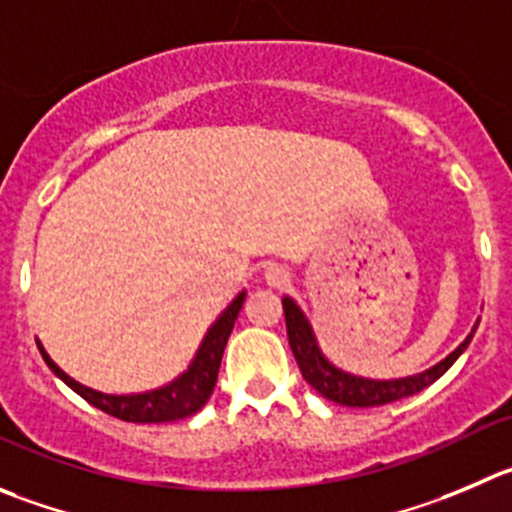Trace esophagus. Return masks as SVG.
<instances>
[{
    "label": "esophagus",
    "mask_w": 512,
    "mask_h": 512,
    "mask_svg": "<svg viewBox=\"0 0 512 512\" xmlns=\"http://www.w3.org/2000/svg\"><path fill=\"white\" fill-rule=\"evenodd\" d=\"M266 284H269V286L289 284V271H286L284 266H279V264H271L269 269H266Z\"/></svg>",
    "instance_id": "esophagus-1"
}]
</instances>
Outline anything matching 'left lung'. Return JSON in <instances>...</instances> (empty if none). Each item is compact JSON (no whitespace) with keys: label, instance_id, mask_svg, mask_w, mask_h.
Instances as JSON below:
<instances>
[{"label":"left lung","instance_id":"1","mask_svg":"<svg viewBox=\"0 0 512 512\" xmlns=\"http://www.w3.org/2000/svg\"><path fill=\"white\" fill-rule=\"evenodd\" d=\"M284 314L286 334H289L291 352H294L296 364H299L301 377H304L321 397L332 399V402L344 407L389 405V402H397V399L412 397V394L422 392V389L430 387L432 382H437V379L457 362V357H460L467 349V344L472 342V334H475V329H478L480 324V319L475 321V326H472V332L465 337V342H462L455 352L447 354L442 362H437L435 367L425 369V372L399 379H367L334 367V364L324 357L309 319H306L304 311L299 309V304H296L291 296H284Z\"/></svg>","mask_w":512,"mask_h":512}]
</instances>
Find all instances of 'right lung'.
<instances>
[{"label":"right lung","mask_w":512,"mask_h":512,"mask_svg":"<svg viewBox=\"0 0 512 512\" xmlns=\"http://www.w3.org/2000/svg\"><path fill=\"white\" fill-rule=\"evenodd\" d=\"M243 299H246V291L236 296L226 309L221 311L216 321L211 324V329L203 337L201 347H198L196 357L191 359L188 369L183 374L173 379V382L163 384L158 389H148V392H135V394H105L97 392V389L85 387V384L75 382L70 374L62 372L55 362H52L50 354L45 352L42 342H37L40 347L42 359L47 362V367L62 379L70 389H75L82 399H87L92 407L107 412V415L118 417L125 422H173L183 420V417H191L206 405L211 399L213 387H216L218 379V367H221L223 349H226L228 337L233 332V324L238 319V311H241Z\"/></svg>","instance_id":"1"}]
</instances>
